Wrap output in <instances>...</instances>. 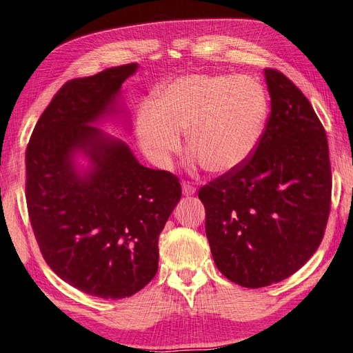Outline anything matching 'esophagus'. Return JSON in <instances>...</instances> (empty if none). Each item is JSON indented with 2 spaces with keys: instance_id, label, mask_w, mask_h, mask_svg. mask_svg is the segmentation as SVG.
I'll list each match as a JSON object with an SVG mask.
<instances>
[{
  "instance_id": "1",
  "label": "esophagus",
  "mask_w": 353,
  "mask_h": 353,
  "mask_svg": "<svg viewBox=\"0 0 353 353\" xmlns=\"http://www.w3.org/2000/svg\"><path fill=\"white\" fill-rule=\"evenodd\" d=\"M182 191H183V194H185L186 196L194 195V194H195V186H192L189 182H183V183H182Z\"/></svg>"
}]
</instances>
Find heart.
Returning a JSON list of instances; mask_svg holds the SVG:
<instances>
[{
    "instance_id": "obj_1",
    "label": "heart",
    "mask_w": 353,
    "mask_h": 353,
    "mask_svg": "<svg viewBox=\"0 0 353 353\" xmlns=\"http://www.w3.org/2000/svg\"><path fill=\"white\" fill-rule=\"evenodd\" d=\"M267 117L263 86L248 76L188 74L165 86L137 114L143 152L168 167L180 150V132L207 171L225 174L255 152Z\"/></svg>"
}]
</instances>
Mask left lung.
<instances>
[{"label": "left lung", "mask_w": 353, "mask_h": 353, "mask_svg": "<svg viewBox=\"0 0 353 353\" xmlns=\"http://www.w3.org/2000/svg\"><path fill=\"white\" fill-rule=\"evenodd\" d=\"M264 73L271 112L255 152L198 191L214 264L245 288L300 270L319 248L331 209L323 125L292 80L274 68Z\"/></svg>", "instance_id": "1"}]
</instances>
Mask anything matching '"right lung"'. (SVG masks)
Wrapping results in <instances>:
<instances>
[{
    "mask_svg": "<svg viewBox=\"0 0 353 353\" xmlns=\"http://www.w3.org/2000/svg\"><path fill=\"white\" fill-rule=\"evenodd\" d=\"M137 64L68 80L53 95L25 153V196L41 255L85 294L121 300L158 271V239L182 196L179 177L140 165L125 143L89 123L99 119ZM94 168L80 178L72 153Z\"/></svg>",
    "mask_w": 353,
    "mask_h": 353,
    "instance_id": "add662e5",
    "label": "right lung"
}]
</instances>
